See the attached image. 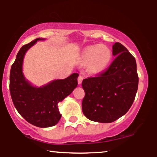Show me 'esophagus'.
Masks as SVG:
<instances>
[{
    "label": "esophagus",
    "instance_id": "obj_1",
    "mask_svg": "<svg viewBox=\"0 0 157 157\" xmlns=\"http://www.w3.org/2000/svg\"><path fill=\"white\" fill-rule=\"evenodd\" d=\"M82 80H83V77H82V75H79L78 78H77V81H78V83H79V84L82 83Z\"/></svg>",
    "mask_w": 157,
    "mask_h": 157
}]
</instances>
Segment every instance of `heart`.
Listing matches in <instances>:
<instances>
[{
  "mask_svg": "<svg viewBox=\"0 0 157 157\" xmlns=\"http://www.w3.org/2000/svg\"><path fill=\"white\" fill-rule=\"evenodd\" d=\"M112 57V52L107 46L94 45L84 48L80 60L85 65H90L92 71L100 72L109 67Z\"/></svg>",
  "mask_w": 157,
  "mask_h": 157,
  "instance_id": "obj_1",
  "label": "heart"
}]
</instances>
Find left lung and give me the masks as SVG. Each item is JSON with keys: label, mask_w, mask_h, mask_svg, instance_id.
<instances>
[{"label": "left lung", "mask_w": 157, "mask_h": 157, "mask_svg": "<svg viewBox=\"0 0 157 157\" xmlns=\"http://www.w3.org/2000/svg\"><path fill=\"white\" fill-rule=\"evenodd\" d=\"M115 59L105 72L84 79L82 102L84 115L91 121L110 123L125 115L138 89L136 60L123 45L112 46Z\"/></svg>", "instance_id": "obj_1"}]
</instances>
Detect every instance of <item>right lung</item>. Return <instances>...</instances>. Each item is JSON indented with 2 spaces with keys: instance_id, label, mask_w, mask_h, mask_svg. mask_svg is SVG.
Listing matches in <instances>:
<instances>
[{
  "instance_id": "add662e5",
  "label": "right lung",
  "mask_w": 157,
  "mask_h": 157,
  "mask_svg": "<svg viewBox=\"0 0 157 157\" xmlns=\"http://www.w3.org/2000/svg\"><path fill=\"white\" fill-rule=\"evenodd\" d=\"M45 40L37 38L21 47L10 76V94L15 109L27 122L40 128L52 127L59 122L62 115L57 105L77 87L79 76L73 73L67 78L54 80L40 87L26 80L23 72L25 55L37 41Z\"/></svg>"
}]
</instances>
